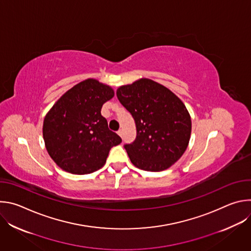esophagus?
<instances>
[{"label": "esophagus", "instance_id": "esophagus-1", "mask_svg": "<svg viewBox=\"0 0 251 251\" xmlns=\"http://www.w3.org/2000/svg\"><path fill=\"white\" fill-rule=\"evenodd\" d=\"M117 134H118L120 137H122V136H123V131H122V130H118V131H117Z\"/></svg>", "mask_w": 251, "mask_h": 251}]
</instances>
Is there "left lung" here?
<instances>
[{
  "mask_svg": "<svg viewBox=\"0 0 251 251\" xmlns=\"http://www.w3.org/2000/svg\"><path fill=\"white\" fill-rule=\"evenodd\" d=\"M116 95L135 120L136 139L124 145L135 167L159 172L182 157L189 145L192 121L180 98L148 78L120 86Z\"/></svg>",
  "mask_w": 251,
  "mask_h": 251,
  "instance_id": "8db88e82",
  "label": "left lung"
}]
</instances>
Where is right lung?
I'll return each instance as SVG.
<instances>
[{
  "mask_svg": "<svg viewBox=\"0 0 251 251\" xmlns=\"http://www.w3.org/2000/svg\"><path fill=\"white\" fill-rule=\"evenodd\" d=\"M113 96L110 86L88 78L66 91L48 112L44 140L59 168L75 175L93 173L122 142L101 115L102 105Z\"/></svg>",
  "mask_w": 251,
  "mask_h": 251,
  "instance_id": "1",
  "label": "right lung"
}]
</instances>
